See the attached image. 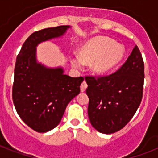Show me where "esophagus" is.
<instances>
[{"instance_id": "1", "label": "esophagus", "mask_w": 158, "mask_h": 158, "mask_svg": "<svg viewBox=\"0 0 158 158\" xmlns=\"http://www.w3.org/2000/svg\"><path fill=\"white\" fill-rule=\"evenodd\" d=\"M87 87H88V85H87L86 82L84 81L81 84V86H80V91H81V92H84V91H85V90H86Z\"/></svg>"}]
</instances>
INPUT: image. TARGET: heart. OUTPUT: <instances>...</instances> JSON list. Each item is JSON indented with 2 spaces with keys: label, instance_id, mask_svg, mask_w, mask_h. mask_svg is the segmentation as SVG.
I'll return each mask as SVG.
<instances>
[{
  "label": "heart",
  "instance_id": "obj_1",
  "mask_svg": "<svg viewBox=\"0 0 158 158\" xmlns=\"http://www.w3.org/2000/svg\"><path fill=\"white\" fill-rule=\"evenodd\" d=\"M124 48L115 45V42L106 37H99L89 41L81 48L79 58L73 60V64L79 68L83 63L95 61L93 70L98 74H105L115 69L122 60Z\"/></svg>",
  "mask_w": 158,
  "mask_h": 158
}]
</instances>
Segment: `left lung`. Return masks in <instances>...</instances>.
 <instances>
[{"mask_svg": "<svg viewBox=\"0 0 158 158\" xmlns=\"http://www.w3.org/2000/svg\"><path fill=\"white\" fill-rule=\"evenodd\" d=\"M85 80L92 125L103 134L123 129L133 118L143 98L144 63L138 46L115 73L86 75Z\"/></svg>", "mask_w": 158, "mask_h": 158, "instance_id": "obj_1", "label": "left lung"}]
</instances>
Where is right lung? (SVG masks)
I'll return each mask as SVG.
<instances>
[{
  "instance_id": "1",
  "label": "right lung",
  "mask_w": 158,
  "mask_h": 158,
  "mask_svg": "<svg viewBox=\"0 0 158 158\" xmlns=\"http://www.w3.org/2000/svg\"><path fill=\"white\" fill-rule=\"evenodd\" d=\"M69 28L62 25L36 31L26 39L16 58L14 105L23 122L37 132H48L58 125L84 81L83 77L64 74L61 68L48 69L36 62V46L61 36Z\"/></svg>"
}]
</instances>
